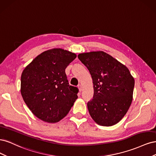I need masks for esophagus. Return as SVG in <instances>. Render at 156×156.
<instances>
[{"label":"esophagus","mask_w":156,"mask_h":156,"mask_svg":"<svg viewBox=\"0 0 156 156\" xmlns=\"http://www.w3.org/2000/svg\"><path fill=\"white\" fill-rule=\"evenodd\" d=\"M78 88H79V91H80V92H81V91H82L83 87H82V85H81V84H79V85H78Z\"/></svg>","instance_id":"esophagus-1"}]
</instances>
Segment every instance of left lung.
Masks as SVG:
<instances>
[{
  "instance_id": "1",
  "label": "left lung",
  "mask_w": 156,
  "mask_h": 156,
  "mask_svg": "<svg viewBox=\"0 0 156 156\" xmlns=\"http://www.w3.org/2000/svg\"><path fill=\"white\" fill-rule=\"evenodd\" d=\"M78 58L90 73L94 96L87 103L92 119L99 125L117 124L133 100L134 78L126 66L103 51L81 53Z\"/></svg>"
}]
</instances>
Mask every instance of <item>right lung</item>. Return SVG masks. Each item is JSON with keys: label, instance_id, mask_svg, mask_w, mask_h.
I'll return each mask as SVG.
<instances>
[{"label": "right lung", "instance_id": "add662e5", "mask_svg": "<svg viewBox=\"0 0 156 156\" xmlns=\"http://www.w3.org/2000/svg\"><path fill=\"white\" fill-rule=\"evenodd\" d=\"M77 55L60 48L37 56L23 71L21 93L36 117L55 123L67 115L79 89L69 84L65 69Z\"/></svg>", "mask_w": 156, "mask_h": 156}]
</instances>
